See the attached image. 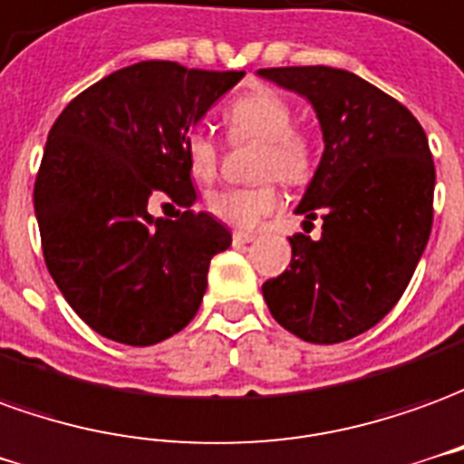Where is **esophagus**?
Listing matches in <instances>:
<instances>
[{
    "label": "esophagus",
    "instance_id": "obj_1",
    "mask_svg": "<svg viewBox=\"0 0 464 464\" xmlns=\"http://www.w3.org/2000/svg\"><path fill=\"white\" fill-rule=\"evenodd\" d=\"M255 237H257L255 232H245V229H235V232H232V242H235V245H247V242H252Z\"/></svg>",
    "mask_w": 464,
    "mask_h": 464
}]
</instances>
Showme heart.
I'll list each match as a JSON object with an SVG mask.
<instances>
[{"label":"heart","instance_id":"b5f03b06","mask_svg":"<svg viewBox=\"0 0 464 464\" xmlns=\"http://www.w3.org/2000/svg\"><path fill=\"white\" fill-rule=\"evenodd\" d=\"M229 142H257L252 174L255 185L222 187L207 197V209L235 227H255L277 212V179L304 185L317 164V142L307 127L295 124L292 102L267 87L249 90L222 111ZM185 160L197 182H212L219 169V144L202 130L185 134Z\"/></svg>","mask_w":464,"mask_h":464}]
</instances>
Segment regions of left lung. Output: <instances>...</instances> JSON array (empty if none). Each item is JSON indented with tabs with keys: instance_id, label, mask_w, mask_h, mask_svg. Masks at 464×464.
<instances>
[{
	"instance_id": "obj_1",
	"label": "left lung",
	"mask_w": 464,
	"mask_h": 464,
	"mask_svg": "<svg viewBox=\"0 0 464 464\" xmlns=\"http://www.w3.org/2000/svg\"><path fill=\"white\" fill-rule=\"evenodd\" d=\"M262 77L307 97L324 137L297 215L322 237L292 235V262L262 285L272 317L304 343L362 334L412 279L432 229L435 162L415 114L353 72L269 67Z\"/></svg>"
}]
</instances>
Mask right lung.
Masks as SVG:
<instances>
[{
    "instance_id": "obj_1",
    "label": "right lung",
    "mask_w": 464,
    "mask_h": 464,
    "mask_svg": "<svg viewBox=\"0 0 464 464\" xmlns=\"http://www.w3.org/2000/svg\"><path fill=\"white\" fill-rule=\"evenodd\" d=\"M245 72L140 62L69 102L52 124L34 182L42 252L69 307L121 344L147 347L187 327L207 272L232 235L207 212L185 134ZM169 198L174 220L149 205Z\"/></svg>"
}]
</instances>
